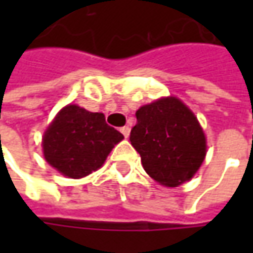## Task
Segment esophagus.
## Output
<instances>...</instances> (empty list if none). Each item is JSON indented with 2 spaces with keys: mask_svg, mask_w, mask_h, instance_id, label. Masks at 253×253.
<instances>
[{
  "mask_svg": "<svg viewBox=\"0 0 253 253\" xmlns=\"http://www.w3.org/2000/svg\"><path fill=\"white\" fill-rule=\"evenodd\" d=\"M121 132L125 138H128V136H129V132H131V128H129L128 125H125V126H122L121 128Z\"/></svg>",
  "mask_w": 253,
  "mask_h": 253,
  "instance_id": "34e87169",
  "label": "esophagus"
}]
</instances>
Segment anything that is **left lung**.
Wrapping results in <instances>:
<instances>
[{
  "mask_svg": "<svg viewBox=\"0 0 253 253\" xmlns=\"http://www.w3.org/2000/svg\"><path fill=\"white\" fill-rule=\"evenodd\" d=\"M129 141L145 171L163 186L190 180L206 158V135L197 117L176 97H165L136 111Z\"/></svg>",
  "mask_w": 253,
  "mask_h": 253,
  "instance_id": "1",
  "label": "left lung"
}]
</instances>
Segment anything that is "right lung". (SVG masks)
Segmentation results:
<instances>
[{
  "instance_id": "obj_1",
  "label": "right lung",
  "mask_w": 253,
  "mask_h": 253,
  "mask_svg": "<svg viewBox=\"0 0 253 253\" xmlns=\"http://www.w3.org/2000/svg\"><path fill=\"white\" fill-rule=\"evenodd\" d=\"M124 135L105 122L101 112L69 104L44 131L46 162L63 176L80 179L100 169Z\"/></svg>"
}]
</instances>
